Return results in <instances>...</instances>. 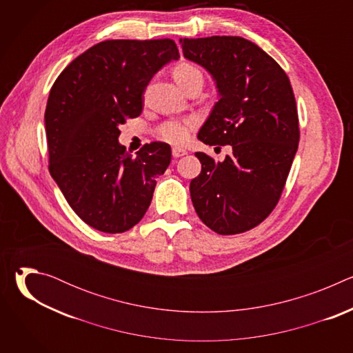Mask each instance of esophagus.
Segmentation results:
<instances>
[{
    "instance_id": "34e87169",
    "label": "esophagus",
    "mask_w": 353,
    "mask_h": 353,
    "mask_svg": "<svg viewBox=\"0 0 353 353\" xmlns=\"http://www.w3.org/2000/svg\"><path fill=\"white\" fill-rule=\"evenodd\" d=\"M172 154H173V157H174V158H181V157L187 155V150H185V149H183V148H177V146H174V148L172 149Z\"/></svg>"
}]
</instances>
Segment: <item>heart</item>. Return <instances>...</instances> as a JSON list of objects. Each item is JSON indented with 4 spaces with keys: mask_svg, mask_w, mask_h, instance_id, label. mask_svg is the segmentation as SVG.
<instances>
[{
    "mask_svg": "<svg viewBox=\"0 0 353 353\" xmlns=\"http://www.w3.org/2000/svg\"><path fill=\"white\" fill-rule=\"evenodd\" d=\"M173 77L183 89H185L194 81H203V74H201V71L195 65L188 63L177 64L173 70ZM192 127H194V123L190 120H184V121L172 120V121L163 123L159 127L158 135L166 142L181 145L187 142V139L190 138V132Z\"/></svg>",
    "mask_w": 353,
    "mask_h": 353,
    "instance_id": "obj_1",
    "label": "heart"
}]
</instances>
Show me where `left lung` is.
Listing matches in <instances>:
<instances>
[{"instance_id":"8db88e82","label":"left lung","mask_w":353,"mask_h":353,"mask_svg":"<svg viewBox=\"0 0 353 353\" xmlns=\"http://www.w3.org/2000/svg\"><path fill=\"white\" fill-rule=\"evenodd\" d=\"M184 57L215 79L221 99L198 139L230 145L215 162L196 152L201 173L190 192L196 215L219 234H237L260 225L282 195L300 131L290 81L257 44L239 36L180 39Z\"/></svg>"}]
</instances>
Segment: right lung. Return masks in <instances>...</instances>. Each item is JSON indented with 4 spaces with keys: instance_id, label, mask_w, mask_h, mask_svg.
Masks as SVG:
<instances>
[{
    "instance_id": "add662e5",
    "label": "right lung",
    "mask_w": 353,
    "mask_h": 353,
    "mask_svg": "<svg viewBox=\"0 0 353 353\" xmlns=\"http://www.w3.org/2000/svg\"><path fill=\"white\" fill-rule=\"evenodd\" d=\"M179 59L172 39L100 41L50 89L48 170L74 212L96 230L123 233L135 226L170 165L166 142L145 143L131 157L119 143V127L141 114L149 81Z\"/></svg>"
}]
</instances>
